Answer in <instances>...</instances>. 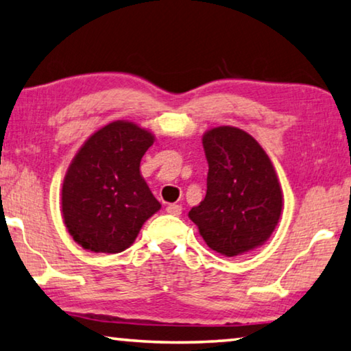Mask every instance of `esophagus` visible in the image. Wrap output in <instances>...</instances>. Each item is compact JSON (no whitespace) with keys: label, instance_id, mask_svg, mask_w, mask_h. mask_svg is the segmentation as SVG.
Listing matches in <instances>:
<instances>
[{"label":"esophagus","instance_id":"34e87169","mask_svg":"<svg viewBox=\"0 0 351 351\" xmlns=\"http://www.w3.org/2000/svg\"><path fill=\"white\" fill-rule=\"evenodd\" d=\"M167 213H169L170 215H180L181 213H182V208H181V206L180 204H169V206H167Z\"/></svg>","mask_w":351,"mask_h":351}]
</instances>
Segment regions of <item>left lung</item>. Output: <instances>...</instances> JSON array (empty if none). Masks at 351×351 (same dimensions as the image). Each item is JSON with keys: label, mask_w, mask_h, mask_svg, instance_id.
Returning a JSON list of instances; mask_svg holds the SVG:
<instances>
[{"label": "left lung", "mask_w": 351, "mask_h": 351, "mask_svg": "<svg viewBox=\"0 0 351 351\" xmlns=\"http://www.w3.org/2000/svg\"><path fill=\"white\" fill-rule=\"evenodd\" d=\"M208 191L189 217L209 248L225 256L253 250L270 237L282 208L269 156L245 131L219 126L203 136Z\"/></svg>", "instance_id": "obj_1"}]
</instances>
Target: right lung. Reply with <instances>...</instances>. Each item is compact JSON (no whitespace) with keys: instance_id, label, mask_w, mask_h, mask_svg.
Wrapping results in <instances>:
<instances>
[{"instance_id":"1","label":"right lung","mask_w":351,"mask_h":351,"mask_svg":"<svg viewBox=\"0 0 351 351\" xmlns=\"http://www.w3.org/2000/svg\"><path fill=\"white\" fill-rule=\"evenodd\" d=\"M153 141L152 132L119 120L97 131L75 156L62 186V214L82 248L123 252L159 210L138 170Z\"/></svg>"}]
</instances>
